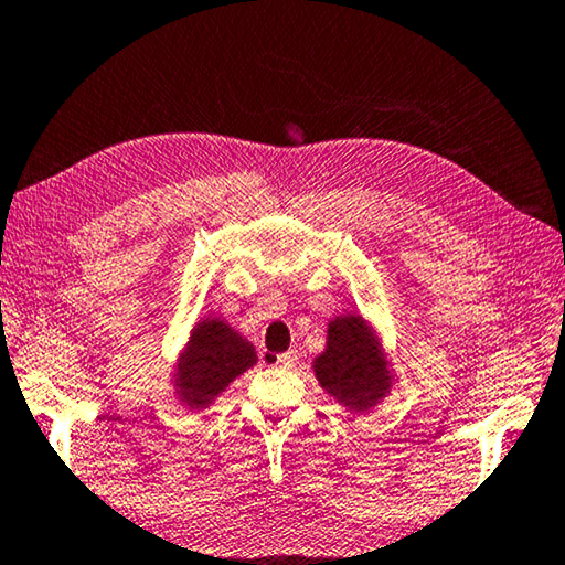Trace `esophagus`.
Instances as JSON below:
<instances>
[{"label":"esophagus","mask_w":565,"mask_h":565,"mask_svg":"<svg viewBox=\"0 0 565 565\" xmlns=\"http://www.w3.org/2000/svg\"><path fill=\"white\" fill-rule=\"evenodd\" d=\"M296 362H298L296 352H284V355H276L274 367H279V370H294Z\"/></svg>","instance_id":"1"}]
</instances>
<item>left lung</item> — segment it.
<instances>
[{"mask_svg":"<svg viewBox=\"0 0 565 565\" xmlns=\"http://www.w3.org/2000/svg\"><path fill=\"white\" fill-rule=\"evenodd\" d=\"M313 374L323 392L352 414L372 412L394 386V370L382 335L358 311L328 320L326 350L316 355Z\"/></svg>","mask_w":565,"mask_h":565,"instance_id":"obj_1","label":"left lung"}]
</instances>
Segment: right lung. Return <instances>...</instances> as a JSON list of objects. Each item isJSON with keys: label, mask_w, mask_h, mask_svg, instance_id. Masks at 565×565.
Masks as SVG:
<instances>
[{"label": "right lung", "mask_w": 565, "mask_h": 565, "mask_svg": "<svg viewBox=\"0 0 565 565\" xmlns=\"http://www.w3.org/2000/svg\"><path fill=\"white\" fill-rule=\"evenodd\" d=\"M254 364L257 350L252 342L225 318L205 316L191 328L173 364V394L191 412H203Z\"/></svg>", "instance_id": "add662e5"}]
</instances>
